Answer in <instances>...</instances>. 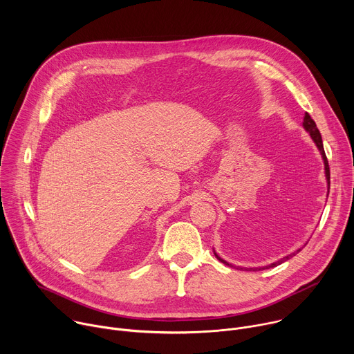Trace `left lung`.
Instances as JSON below:
<instances>
[{"mask_svg": "<svg viewBox=\"0 0 354 354\" xmlns=\"http://www.w3.org/2000/svg\"><path fill=\"white\" fill-rule=\"evenodd\" d=\"M302 126H304V129L311 134V137H313V140L315 141V144H317V147L319 148V151H321V154H322V158H324V162H325V174H326V179H328V185H330V172H329V165H328V160H326V156H325V151H324V144H322V137H321V133H319V130H318V127H317V124H315V122L313 120V118L308 115V113H306V116H304V122H302ZM216 257H217V254H214ZM292 255H295V254H292ZM292 255H288V257H286V258H283L281 261H279V262H274V263H272V265H269V266H265V268H261L262 270L263 269H269V268H274V266H279V265H281L283 262H286V261H288ZM217 259L220 261V262H223V263H225V265H230V263H227L225 261H223L220 257H217ZM238 269V268H236ZM242 269V268H241ZM261 269H250V270H254V272H257V270H261Z\"/></svg>", "mask_w": 354, "mask_h": 354, "instance_id": "8db88e82", "label": "left lung"}]
</instances>
